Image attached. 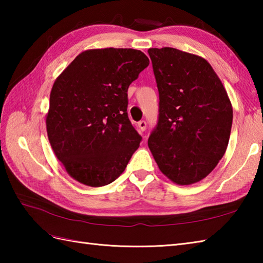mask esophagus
<instances>
[{"mask_svg":"<svg viewBox=\"0 0 263 263\" xmlns=\"http://www.w3.org/2000/svg\"><path fill=\"white\" fill-rule=\"evenodd\" d=\"M138 126H139V130L141 132L146 131V127H147V122L146 121H140L138 123Z\"/></svg>","mask_w":263,"mask_h":263,"instance_id":"obj_1","label":"esophagus"}]
</instances>
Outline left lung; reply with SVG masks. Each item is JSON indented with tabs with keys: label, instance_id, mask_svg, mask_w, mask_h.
I'll return each mask as SVG.
<instances>
[{
	"label": "left lung",
	"instance_id": "obj_1",
	"mask_svg": "<svg viewBox=\"0 0 263 263\" xmlns=\"http://www.w3.org/2000/svg\"><path fill=\"white\" fill-rule=\"evenodd\" d=\"M159 116L148 146L160 172L178 185L209 175L225 155L233 107L211 65L172 47L149 48Z\"/></svg>",
	"mask_w": 263,
	"mask_h": 263
}]
</instances>
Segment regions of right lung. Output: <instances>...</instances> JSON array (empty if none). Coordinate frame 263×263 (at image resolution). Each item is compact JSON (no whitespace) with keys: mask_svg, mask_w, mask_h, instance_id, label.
Returning <instances> with one entry per match:
<instances>
[{"mask_svg":"<svg viewBox=\"0 0 263 263\" xmlns=\"http://www.w3.org/2000/svg\"><path fill=\"white\" fill-rule=\"evenodd\" d=\"M148 65L149 59L138 49H88L57 78L47 137L76 181L99 187L124 172L141 141L127 116V89Z\"/></svg>","mask_w":263,"mask_h":263,"instance_id":"right-lung-1","label":"right lung"}]
</instances>
